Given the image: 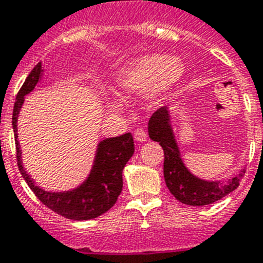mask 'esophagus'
I'll return each mask as SVG.
<instances>
[{"instance_id": "esophagus-1", "label": "esophagus", "mask_w": 263, "mask_h": 263, "mask_svg": "<svg viewBox=\"0 0 263 263\" xmlns=\"http://www.w3.org/2000/svg\"><path fill=\"white\" fill-rule=\"evenodd\" d=\"M134 138H136V141L138 142H144L146 139H147V133H146V130L142 129V127H138V129L134 130Z\"/></svg>"}]
</instances>
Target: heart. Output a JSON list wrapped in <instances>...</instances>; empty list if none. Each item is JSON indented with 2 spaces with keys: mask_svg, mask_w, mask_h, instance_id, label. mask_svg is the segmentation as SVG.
I'll use <instances>...</instances> for the list:
<instances>
[{
  "mask_svg": "<svg viewBox=\"0 0 263 263\" xmlns=\"http://www.w3.org/2000/svg\"><path fill=\"white\" fill-rule=\"evenodd\" d=\"M184 71V64L177 57L146 54L122 67L116 82L125 93L139 92L151 87L153 95H159L179 83Z\"/></svg>",
  "mask_w": 263,
  "mask_h": 263,
  "instance_id": "obj_1",
  "label": "heart"
}]
</instances>
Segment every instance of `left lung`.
Wrapping results in <instances>:
<instances>
[{"label":"left lung","mask_w":263,"mask_h":263,"mask_svg":"<svg viewBox=\"0 0 263 263\" xmlns=\"http://www.w3.org/2000/svg\"><path fill=\"white\" fill-rule=\"evenodd\" d=\"M148 136L159 142L164 151V180L168 189L176 199L190 206H206L219 201L238 186L244 175L240 173L227 184L218 181H204L193 176L180 158L172 127L170 124V110L161 107L151 116L148 121Z\"/></svg>","instance_id":"1"}]
</instances>
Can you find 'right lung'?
Returning a JSON list of instances; mask_svg holds the SVG:
<instances>
[{
    "instance_id": "right-lung-1",
    "label": "right lung",
    "mask_w": 263,
    "mask_h": 263,
    "mask_svg": "<svg viewBox=\"0 0 263 263\" xmlns=\"http://www.w3.org/2000/svg\"><path fill=\"white\" fill-rule=\"evenodd\" d=\"M42 64L39 62L28 74L27 79L16 95L13 110V129L15 137L16 161L23 179L43 204L73 220H88L107 213L116 203L122 190V170L134 154V142L132 134L126 133L115 138H107L99 143L95 164L88 179L77 189L65 193L45 192L36 186L21 160V147L16 141V121L25 96L35 88L42 77Z\"/></svg>"
}]
</instances>
